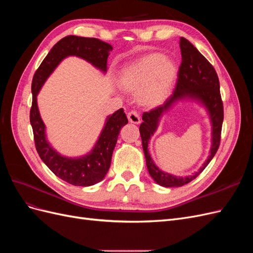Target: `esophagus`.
<instances>
[{"mask_svg": "<svg viewBox=\"0 0 253 253\" xmlns=\"http://www.w3.org/2000/svg\"><path fill=\"white\" fill-rule=\"evenodd\" d=\"M127 118L131 124H134V125L140 124V116L136 111H131L129 113H127Z\"/></svg>", "mask_w": 253, "mask_h": 253, "instance_id": "1", "label": "esophagus"}]
</instances>
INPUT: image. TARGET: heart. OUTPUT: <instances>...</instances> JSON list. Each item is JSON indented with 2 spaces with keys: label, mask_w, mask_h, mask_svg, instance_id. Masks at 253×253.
Returning a JSON list of instances; mask_svg holds the SVG:
<instances>
[{
  "label": "heart",
  "mask_w": 253,
  "mask_h": 253,
  "mask_svg": "<svg viewBox=\"0 0 253 253\" xmlns=\"http://www.w3.org/2000/svg\"><path fill=\"white\" fill-rule=\"evenodd\" d=\"M175 77L174 61L153 52L126 66L120 76V83L127 90H139L138 99L142 104L156 105L167 97Z\"/></svg>",
  "instance_id": "heart-1"
}]
</instances>
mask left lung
I'll use <instances>...</instances> for the list:
<instances>
[{
    "label": "left lung",
    "mask_w": 253,
    "mask_h": 253,
    "mask_svg": "<svg viewBox=\"0 0 253 253\" xmlns=\"http://www.w3.org/2000/svg\"><path fill=\"white\" fill-rule=\"evenodd\" d=\"M179 46L181 51V63L173 94L167 99L163 105H159L150 112L143 113V122L139 126L148 171L158 185L166 188L181 187L196 178L200 173L204 171L218 150L221 126L224 120V106L220 97L219 80L214 67L196 47H194V45L191 44L185 38H180ZM185 97L200 101L209 111L212 124V145L211 155L200 171L187 178H176L158 169L148 154L147 147L148 140L155 132L162 114L176 101Z\"/></svg>",
    "instance_id": "8db88e82"
}]
</instances>
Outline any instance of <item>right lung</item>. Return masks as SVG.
Returning <instances> with one entry per match:
<instances>
[{
    "instance_id": "obj_1",
    "label": "right lung",
    "mask_w": 253,
    "mask_h": 253,
    "mask_svg": "<svg viewBox=\"0 0 253 253\" xmlns=\"http://www.w3.org/2000/svg\"><path fill=\"white\" fill-rule=\"evenodd\" d=\"M113 47L109 43L96 38L67 36L53 45L33 78V103L29 119L37 152L53 174L74 186H93L104 178L111 167L113 151L120 129L127 124L126 113L124 109H119L108 117L99 139L88 154L78 158L64 157L53 150L46 140L45 126L37 104V95L49 75L64 58L77 56L86 60L98 70L106 73L108 57Z\"/></svg>"
}]
</instances>
